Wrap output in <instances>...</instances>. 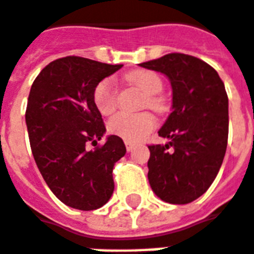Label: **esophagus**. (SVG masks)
Returning a JSON list of instances; mask_svg holds the SVG:
<instances>
[{
  "instance_id": "1",
  "label": "esophagus",
  "mask_w": 254,
  "mask_h": 254,
  "mask_svg": "<svg viewBox=\"0 0 254 254\" xmlns=\"http://www.w3.org/2000/svg\"><path fill=\"white\" fill-rule=\"evenodd\" d=\"M125 143H126V148H127V151H132V150L135 148V146H136L134 142H128V140H126Z\"/></svg>"
}]
</instances>
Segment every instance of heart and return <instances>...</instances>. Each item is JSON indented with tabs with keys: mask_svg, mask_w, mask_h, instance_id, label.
Listing matches in <instances>:
<instances>
[{
	"mask_svg": "<svg viewBox=\"0 0 254 254\" xmlns=\"http://www.w3.org/2000/svg\"><path fill=\"white\" fill-rule=\"evenodd\" d=\"M129 83L135 84L143 93H146L144 106L154 111H163L165 102L158 95L163 88V83L155 72L139 69L127 76ZM93 102L103 115H111L118 108V89L112 79H104L93 89ZM156 125L155 116L151 112L139 114H118L108 122V131L128 142H138L154 129Z\"/></svg>",
	"mask_w": 254,
	"mask_h": 254,
	"instance_id": "b5f03b06",
	"label": "heart"
}]
</instances>
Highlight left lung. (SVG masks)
Masks as SVG:
<instances>
[{
	"label": "left lung",
	"instance_id": "8db88e82",
	"mask_svg": "<svg viewBox=\"0 0 254 254\" xmlns=\"http://www.w3.org/2000/svg\"><path fill=\"white\" fill-rule=\"evenodd\" d=\"M139 65L165 73L173 87V112L158 132L170 142L148 146V182L162 201L190 203L210 188L226 152L224 81L207 63L185 53H169Z\"/></svg>",
	"mask_w": 254,
	"mask_h": 254
}]
</instances>
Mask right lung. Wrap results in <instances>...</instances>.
<instances>
[{"mask_svg": "<svg viewBox=\"0 0 254 254\" xmlns=\"http://www.w3.org/2000/svg\"><path fill=\"white\" fill-rule=\"evenodd\" d=\"M122 68L80 56L49 63L30 88L25 120L34 161L49 189L66 206L102 207L114 192V166L126 154L122 138L98 144L106 126L93 89ZM91 142L96 148L88 150Z\"/></svg>", "mask_w": 254, "mask_h": 254, "instance_id": "add662e5", "label": "right lung"}]
</instances>
